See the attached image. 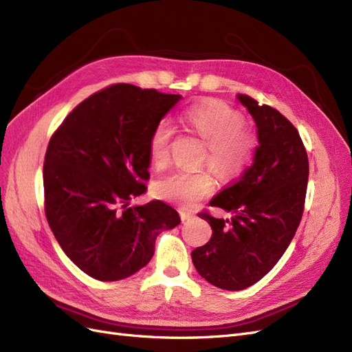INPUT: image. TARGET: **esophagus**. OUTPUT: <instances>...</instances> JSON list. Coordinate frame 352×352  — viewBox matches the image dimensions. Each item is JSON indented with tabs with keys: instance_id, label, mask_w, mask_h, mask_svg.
Here are the masks:
<instances>
[{
	"instance_id": "esophagus-1",
	"label": "esophagus",
	"mask_w": 352,
	"mask_h": 352,
	"mask_svg": "<svg viewBox=\"0 0 352 352\" xmlns=\"http://www.w3.org/2000/svg\"><path fill=\"white\" fill-rule=\"evenodd\" d=\"M179 214H180V219H182V221L189 220L190 217H192V212H190V211H185V210H180Z\"/></svg>"
}]
</instances>
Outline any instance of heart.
<instances>
[{"label":"heart","mask_w":352,"mask_h":352,"mask_svg":"<svg viewBox=\"0 0 352 352\" xmlns=\"http://www.w3.org/2000/svg\"><path fill=\"white\" fill-rule=\"evenodd\" d=\"M180 123L206 141L201 162L211 166L219 179L226 182L236 179L251 166L258 146L257 132L226 102L210 100L195 104L182 113ZM172 138L173 129L166 122L155 124L148 140V155L154 167H164L168 162ZM214 186V175L210 168H179L158 179L154 192L166 201L188 206L206 198Z\"/></svg>","instance_id":"b5f03b06"}]
</instances>
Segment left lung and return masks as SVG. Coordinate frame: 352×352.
Masks as SVG:
<instances>
[{"label": "left lung", "instance_id": "8db88e82", "mask_svg": "<svg viewBox=\"0 0 352 352\" xmlns=\"http://www.w3.org/2000/svg\"><path fill=\"white\" fill-rule=\"evenodd\" d=\"M238 98L257 123L260 145L241 179L210 201L232 217L198 212L210 223L212 235L192 251L197 272L226 291L257 283L280 260L300 226L308 182V157L296 127L250 95Z\"/></svg>", "mask_w": 352, "mask_h": 352}]
</instances>
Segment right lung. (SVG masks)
<instances>
[{
    "label": "right lung",
    "instance_id": "add662e5",
    "mask_svg": "<svg viewBox=\"0 0 352 352\" xmlns=\"http://www.w3.org/2000/svg\"><path fill=\"white\" fill-rule=\"evenodd\" d=\"M180 95L114 83L74 107L52 133L44 160V208L61 250L91 278L126 279L150 263L162 230L180 223L146 192L148 140Z\"/></svg>",
    "mask_w": 352,
    "mask_h": 352
}]
</instances>
